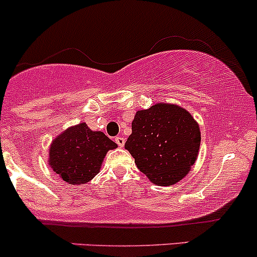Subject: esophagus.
I'll use <instances>...</instances> for the list:
<instances>
[{"mask_svg": "<svg viewBox=\"0 0 257 257\" xmlns=\"http://www.w3.org/2000/svg\"><path fill=\"white\" fill-rule=\"evenodd\" d=\"M115 142H116V144L120 147V148H122L123 144H125V138L121 137V136H117V137H115Z\"/></svg>", "mask_w": 257, "mask_h": 257, "instance_id": "esophagus-1", "label": "esophagus"}]
</instances>
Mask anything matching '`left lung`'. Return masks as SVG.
Segmentation results:
<instances>
[{
    "label": "left lung",
    "instance_id": "left-lung-1",
    "mask_svg": "<svg viewBox=\"0 0 257 257\" xmlns=\"http://www.w3.org/2000/svg\"><path fill=\"white\" fill-rule=\"evenodd\" d=\"M200 141L199 125L186 109L157 103L135 115L125 149L153 183L171 186L194 165Z\"/></svg>",
    "mask_w": 257,
    "mask_h": 257
}]
</instances>
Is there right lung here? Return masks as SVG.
<instances>
[{"label": "right lung", "mask_w": 257, "mask_h": 257, "mask_svg": "<svg viewBox=\"0 0 257 257\" xmlns=\"http://www.w3.org/2000/svg\"><path fill=\"white\" fill-rule=\"evenodd\" d=\"M117 144L85 122L65 130L51 144L48 163L69 184H85L99 172L103 159Z\"/></svg>", "instance_id": "right-lung-1"}]
</instances>
